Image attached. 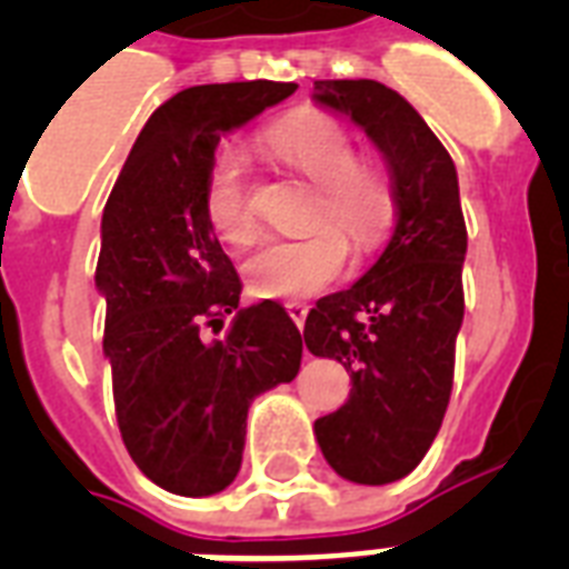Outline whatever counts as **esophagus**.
Returning <instances> with one entry per match:
<instances>
[{
  "label": "esophagus",
  "instance_id": "34e87169",
  "mask_svg": "<svg viewBox=\"0 0 569 569\" xmlns=\"http://www.w3.org/2000/svg\"><path fill=\"white\" fill-rule=\"evenodd\" d=\"M286 312H289V319H292L298 328H303V321H307V312H310V307L301 301H289L286 303Z\"/></svg>",
  "mask_w": 569,
  "mask_h": 569
}]
</instances>
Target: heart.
<instances>
[{"mask_svg":"<svg viewBox=\"0 0 569 569\" xmlns=\"http://www.w3.org/2000/svg\"><path fill=\"white\" fill-rule=\"evenodd\" d=\"M262 144L316 186L301 218L310 230L298 239L259 241L241 262V274L257 298H310L337 283L346 271L343 234L360 253L378 244L392 214V191L378 164L357 159V141L346 123L325 111L286 114L262 132ZM203 212L214 236L230 244L250 239L253 232L248 164L232 144H221L209 159Z\"/></svg>","mask_w":569,"mask_h":569,"instance_id":"obj_1","label":"heart"}]
</instances>
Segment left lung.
Segmentation results:
<instances>
[{"label":"left lung","instance_id":"left-lung-1","mask_svg":"<svg viewBox=\"0 0 569 569\" xmlns=\"http://www.w3.org/2000/svg\"><path fill=\"white\" fill-rule=\"evenodd\" d=\"M312 100L372 138L392 180L396 230L355 286L316 303L303 342L351 372V396L312 425L333 472L389 485L419 467L449 407L463 321L467 223L458 171L419 111L372 79H321Z\"/></svg>","mask_w":569,"mask_h":569}]
</instances>
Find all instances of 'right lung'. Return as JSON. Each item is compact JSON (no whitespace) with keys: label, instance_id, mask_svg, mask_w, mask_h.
<instances>
[{"label":"right lung","instance_id":"right-lung-1","mask_svg":"<svg viewBox=\"0 0 569 569\" xmlns=\"http://www.w3.org/2000/svg\"><path fill=\"white\" fill-rule=\"evenodd\" d=\"M295 88L259 79L171 97L144 123L102 209L93 283L106 298L114 413L136 467L168 493L230 487L250 401L301 369L303 339L283 307H239L241 280L203 212L221 136ZM206 327L224 337L206 340Z\"/></svg>","mask_w":569,"mask_h":569}]
</instances>
